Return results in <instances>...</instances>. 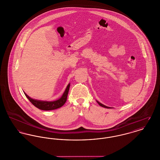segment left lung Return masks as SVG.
Returning <instances> with one entry per match:
<instances>
[{
  "label": "left lung",
  "instance_id": "left-lung-1",
  "mask_svg": "<svg viewBox=\"0 0 160 160\" xmlns=\"http://www.w3.org/2000/svg\"><path fill=\"white\" fill-rule=\"evenodd\" d=\"M97 102L98 103V105H100V106H101V107H104V108H110V107H107V106H105V105H103L102 103H100L98 101H97Z\"/></svg>",
  "mask_w": 160,
  "mask_h": 160
}]
</instances>
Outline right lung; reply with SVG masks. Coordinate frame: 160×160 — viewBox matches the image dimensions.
I'll list each match as a JSON object with an SVG mask.
<instances>
[{
	"instance_id": "1",
	"label": "right lung",
	"mask_w": 160,
	"mask_h": 160,
	"mask_svg": "<svg viewBox=\"0 0 160 160\" xmlns=\"http://www.w3.org/2000/svg\"><path fill=\"white\" fill-rule=\"evenodd\" d=\"M69 87H70V83H69L68 85L66 87L62 97L59 99L55 101L49 102V101L35 100L30 98L26 93L24 92V94L25 96L30 100V102L38 108L42 110H55L62 107V106L66 103L67 100V97H68Z\"/></svg>"
}]
</instances>
